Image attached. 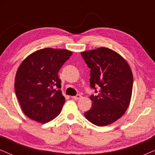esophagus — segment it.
Returning a JSON list of instances; mask_svg holds the SVG:
<instances>
[{
    "label": "esophagus",
    "instance_id": "34e87169",
    "mask_svg": "<svg viewBox=\"0 0 155 155\" xmlns=\"http://www.w3.org/2000/svg\"><path fill=\"white\" fill-rule=\"evenodd\" d=\"M81 97H82V96L80 94H77L76 96L73 97V98L75 99V100H78V99H80Z\"/></svg>",
    "mask_w": 155,
    "mask_h": 155
}]
</instances>
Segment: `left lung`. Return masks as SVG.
I'll use <instances>...</instances> for the list:
<instances>
[{"instance_id":"obj_1","label":"left lung","mask_w":155,"mask_h":155,"mask_svg":"<svg viewBox=\"0 0 155 155\" xmlns=\"http://www.w3.org/2000/svg\"><path fill=\"white\" fill-rule=\"evenodd\" d=\"M90 70L92 108L84 113L89 121L98 126L113 124L125 114L132 96L133 77L127 61L115 51L105 47L81 52ZM97 92V91H95Z\"/></svg>"}]
</instances>
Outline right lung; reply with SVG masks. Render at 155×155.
<instances>
[{
  "mask_svg": "<svg viewBox=\"0 0 155 155\" xmlns=\"http://www.w3.org/2000/svg\"><path fill=\"white\" fill-rule=\"evenodd\" d=\"M73 54L63 48H45L29 55L21 63L15 90L23 113L45 124L59 115L65 103L58 73Z\"/></svg>",
  "mask_w": 155,
  "mask_h": 155,
  "instance_id": "add662e5",
  "label": "right lung"
}]
</instances>
